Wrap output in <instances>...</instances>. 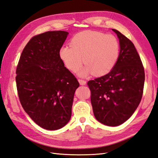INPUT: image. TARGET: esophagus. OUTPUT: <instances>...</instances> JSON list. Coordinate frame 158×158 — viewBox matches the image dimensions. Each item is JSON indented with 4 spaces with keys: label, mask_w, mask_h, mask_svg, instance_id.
I'll list each match as a JSON object with an SVG mask.
<instances>
[{
    "label": "esophagus",
    "mask_w": 158,
    "mask_h": 158,
    "mask_svg": "<svg viewBox=\"0 0 158 158\" xmlns=\"http://www.w3.org/2000/svg\"><path fill=\"white\" fill-rule=\"evenodd\" d=\"M79 82L80 83V85H86V83H87L86 81H85V80L80 79H79Z\"/></svg>",
    "instance_id": "1"
}]
</instances>
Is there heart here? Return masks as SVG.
I'll return each instance as SVG.
<instances>
[{
  "label": "heart",
  "instance_id": "1",
  "mask_svg": "<svg viewBox=\"0 0 158 158\" xmlns=\"http://www.w3.org/2000/svg\"><path fill=\"white\" fill-rule=\"evenodd\" d=\"M70 44V47L60 49V57L73 73L80 69L83 60L86 66L79 72L81 76L92 73L96 76L105 75L114 68L119 59L120 45L112 35L83 31L74 36Z\"/></svg>",
  "mask_w": 158,
  "mask_h": 158
}]
</instances>
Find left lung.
I'll return each instance as SVG.
<instances>
[{
	"mask_svg": "<svg viewBox=\"0 0 158 158\" xmlns=\"http://www.w3.org/2000/svg\"><path fill=\"white\" fill-rule=\"evenodd\" d=\"M120 53L115 66L102 77L88 82L96 119L105 125L117 126L132 116L141 100L145 70L133 43L115 29Z\"/></svg>",
	"mask_w": 158,
	"mask_h": 158,
	"instance_id": "8db88e82",
	"label": "left lung"
}]
</instances>
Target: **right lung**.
<instances>
[{
    "label": "right lung",
    "mask_w": 158,
    "mask_h": 158,
    "mask_svg": "<svg viewBox=\"0 0 158 158\" xmlns=\"http://www.w3.org/2000/svg\"><path fill=\"white\" fill-rule=\"evenodd\" d=\"M69 33L48 31L32 37L16 69L20 103L43 128L58 130L69 122L74 94L79 83L64 66L60 50Z\"/></svg>",
    "instance_id": "add662e5"
}]
</instances>
